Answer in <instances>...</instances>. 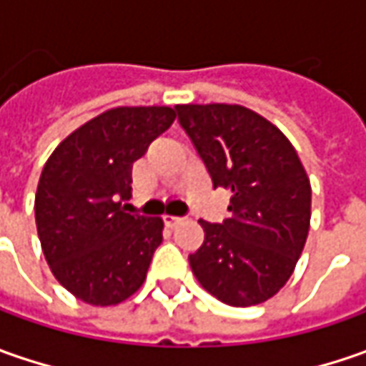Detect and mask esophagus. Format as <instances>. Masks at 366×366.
<instances>
[{"mask_svg": "<svg viewBox=\"0 0 366 366\" xmlns=\"http://www.w3.org/2000/svg\"><path fill=\"white\" fill-rule=\"evenodd\" d=\"M162 219H164V224H167V226H171V228H173V226H179V224L183 222L181 216H164Z\"/></svg>", "mask_w": 366, "mask_h": 366, "instance_id": "34e87169", "label": "esophagus"}]
</instances>
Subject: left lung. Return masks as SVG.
I'll return each mask as SVG.
<instances>
[{
    "label": "left lung",
    "mask_w": 366,
    "mask_h": 366,
    "mask_svg": "<svg viewBox=\"0 0 366 366\" xmlns=\"http://www.w3.org/2000/svg\"><path fill=\"white\" fill-rule=\"evenodd\" d=\"M212 177L232 193L222 224L199 219L204 244L189 254L193 274L219 302L248 307L287 283L302 254L312 187L285 134L242 106H177Z\"/></svg>",
    "instance_id": "1"
}]
</instances>
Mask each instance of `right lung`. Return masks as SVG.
Segmentation results:
<instances>
[{
    "label": "right lung",
    "instance_id": "add662e5",
    "mask_svg": "<svg viewBox=\"0 0 366 366\" xmlns=\"http://www.w3.org/2000/svg\"><path fill=\"white\" fill-rule=\"evenodd\" d=\"M175 120L171 107H116L66 136L42 169L34 212L50 271L92 305H116L147 279L162 219L126 214L132 164Z\"/></svg>",
    "mask_w": 366,
    "mask_h": 366
}]
</instances>
